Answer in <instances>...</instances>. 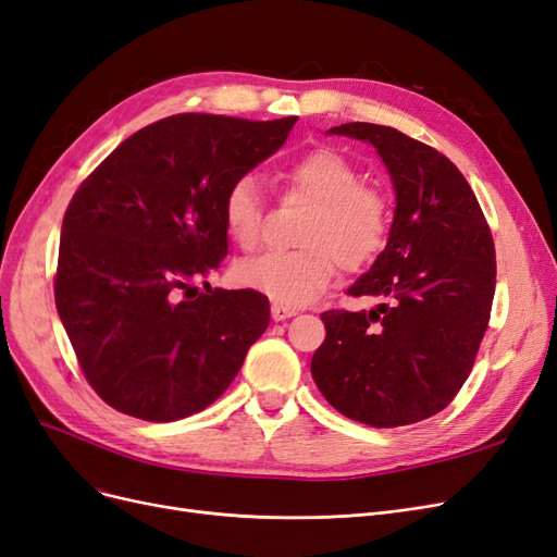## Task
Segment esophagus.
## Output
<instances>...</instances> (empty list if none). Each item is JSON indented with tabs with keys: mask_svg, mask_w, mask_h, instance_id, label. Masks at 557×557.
Instances as JSON below:
<instances>
[{
	"mask_svg": "<svg viewBox=\"0 0 557 557\" xmlns=\"http://www.w3.org/2000/svg\"><path fill=\"white\" fill-rule=\"evenodd\" d=\"M297 311L295 309H290V307H283V305H272V318L274 320H285V318H293Z\"/></svg>",
	"mask_w": 557,
	"mask_h": 557,
	"instance_id": "esophagus-1",
	"label": "esophagus"
}]
</instances>
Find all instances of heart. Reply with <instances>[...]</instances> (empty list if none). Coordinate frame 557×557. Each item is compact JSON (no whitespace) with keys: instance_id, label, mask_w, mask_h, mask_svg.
Segmentation results:
<instances>
[{"instance_id":"b5f03b06","label":"heart","mask_w":557,"mask_h":557,"mask_svg":"<svg viewBox=\"0 0 557 557\" xmlns=\"http://www.w3.org/2000/svg\"><path fill=\"white\" fill-rule=\"evenodd\" d=\"M285 188L309 197L301 248L272 250L237 267V278L283 307H301L323 293L339 269L358 272L387 246L395 221L393 197L379 185L362 183L356 164L334 148H313L285 166ZM230 239L252 250L264 230V201L252 174L234 178L221 201Z\"/></svg>"}]
</instances>
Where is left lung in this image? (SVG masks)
Returning a JSON list of instances; mask_svg holds the SVG:
<instances>
[{
  "label": "left lung",
  "instance_id": "8db88e82",
  "mask_svg": "<svg viewBox=\"0 0 557 557\" xmlns=\"http://www.w3.org/2000/svg\"><path fill=\"white\" fill-rule=\"evenodd\" d=\"M369 141L391 172V239L348 290L387 301L320 313L325 342L311 374L332 407L372 428H399L446 409L474 367L495 297V244L467 178L440 150L374 125L332 127Z\"/></svg>",
  "mask_w": 557,
  "mask_h": 557
}]
</instances>
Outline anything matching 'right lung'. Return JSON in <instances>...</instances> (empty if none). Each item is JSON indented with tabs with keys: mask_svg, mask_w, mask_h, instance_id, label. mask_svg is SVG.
Here are the masks:
<instances>
[{
	"mask_svg": "<svg viewBox=\"0 0 557 557\" xmlns=\"http://www.w3.org/2000/svg\"><path fill=\"white\" fill-rule=\"evenodd\" d=\"M297 115L176 113L132 134L62 218L55 305L83 376L115 411L170 423L207 409L269 325L258 290L194 283L227 256L221 201Z\"/></svg>",
	"mask_w": 557,
	"mask_h": 557,
	"instance_id": "right-lung-1",
	"label": "right lung"
}]
</instances>
